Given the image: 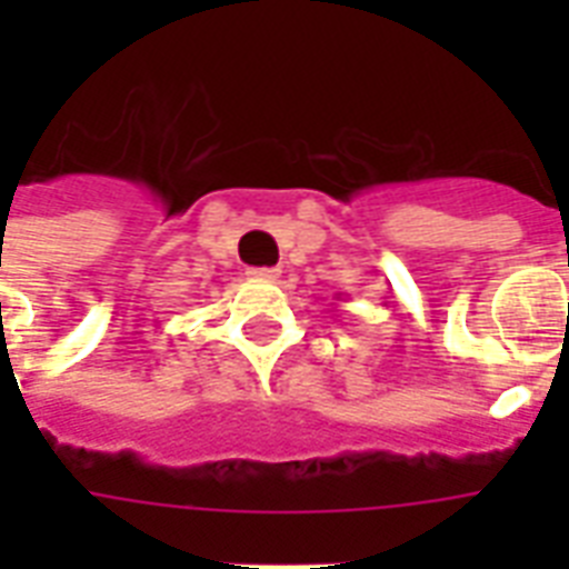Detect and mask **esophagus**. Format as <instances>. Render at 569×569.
<instances>
[{"mask_svg":"<svg viewBox=\"0 0 569 569\" xmlns=\"http://www.w3.org/2000/svg\"><path fill=\"white\" fill-rule=\"evenodd\" d=\"M253 280H277L280 277V268H250L248 271Z\"/></svg>","mask_w":569,"mask_h":569,"instance_id":"1","label":"esophagus"}]
</instances>
